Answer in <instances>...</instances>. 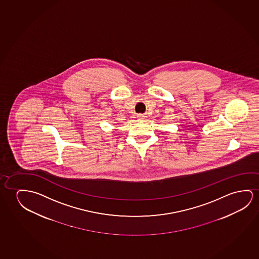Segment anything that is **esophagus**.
Here are the masks:
<instances>
[{
  "label": "esophagus",
  "instance_id": "esophagus-1",
  "mask_svg": "<svg viewBox=\"0 0 259 259\" xmlns=\"http://www.w3.org/2000/svg\"><path fill=\"white\" fill-rule=\"evenodd\" d=\"M145 118H146V116H144V115H138V116H137L138 121H143Z\"/></svg>",
  "mask_w": 259,
  "mask_h": 259
}]
</instances>
